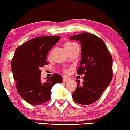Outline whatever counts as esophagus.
Returning <instances> with one entry per match:
<instances>
[{
    "label": "esophagus",
    "mask_w": 130,
    "mask_h": 130,
    "mask_svg": "<svg viewBox=\"0 0 130 130\" xmlns=\"http://www.w3.org/2000/svg\"><path fill=\"white\" fill-rule=\"evenodd\" d=\"M70 80V77H67V76H63V82H67V81H68V80Z\"/></svg>",
    "instance_id": "obj_1"
}]
</instances>
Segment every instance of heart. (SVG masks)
I'll list each match as a JSON object with an SVG mask.
<instances>
[{"label": "heart", "instance_id": "obj_1", "mask_svg": "<svg viewBox=\"0 0 130 130\" xmlns=\"http://www.w3.org/2000/svg\"><path fill=\"white\" fill-rule=\"evenodd\" d=\"M75 45H77L76 43H73V42H67L65 43V44H64V47H65V49L66 50H68ZM50 56H51V54L50 55Z\"/></svg>", "mask_w": 130, "mask_h": 130}]
</instances>
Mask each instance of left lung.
<instances>
[{
	"instance_id": "8db88e82",
	"label": "left lung",
	"mask_w": 130,
	"mask_h": 130,
	"mask_svg": "<svg viewBox=\"0 0 130 130\" xmlns=\"http://www.w3.org/2000/svg\"><path fill=\"white\" fill-rule=\"evenodd\" d=\"M69 39L80 42L81 59L77 73L84 74L83 84L77 81L73 99L80 104H92L99 99L111 83L112 58L103 41L93 34L82 33Z\"/></svg>"
}]
</instances>
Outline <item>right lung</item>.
Wrapping results in <instances>:
<instances>
[{"label":"right lung","instance_id":"add662e5","mask_svg":"<svg viewBox=\"0 0 130 130\" xmlns=\"http://www.w3.org/2000/svg\"><path fill=\"white\" fill-rule=\"evenodd\" d=\"M60 38L59 36L37 37L19 46L15 51L11 70L18 92L28 103L38 105L50 100L52 87L62 83V77L58 74H54L43 83L40 70L48 65L46 58L49 51Z\"/></svg>","mask_w":130,"mask_h":130}]
</instances>
